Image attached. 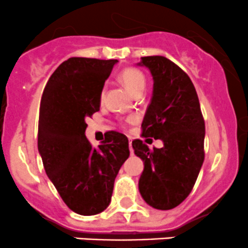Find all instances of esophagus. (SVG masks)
Returning <instances> with one entry per match:
<instances>
[{"mask_svg": "<svg viewBox=\"0 0 248 248\" xmlns=\"http://www.w3.org/2000/svg\"><path fill=\"white\" fill-rule=\"evenodd\" d=\"M129 151H131V155L133 154V149H132V140L129 141Z\"/></svg>", "mask_w": 248, "mask_h": 248, "instance_id": "esophagus-1", "label": "esophagus"}]
</instances>
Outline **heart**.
<instances>
[{
	"label": "heart",
	"instance_id": "1",
	"mask_svg": "<svg viewBox=\"0 0 248 248\" xmlns=\"http://www.w3.org/2000/svg\"><path fill=\"white\" fill-rule=\"evenodd\" d=\"M120 80L131 93L137 94L145 89V76L137 68H124L120 74ZM104 91H102L101 99H103Z\"/></svg>",
	"mask_w": 248,
	"mask_h": 248
}]
</instances>
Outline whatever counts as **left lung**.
<instances>
[{"instance_id": "left-lung-1", "label": "left lung", "mask_w": 248, "mask_h": 248, "mask_svg": "<svg viewBox=\"0 0 248 248\" xmlns=\"http://www.w3.org/2000/svg\"><path fill=\"white\" fill-rule=\"evenodd\" d=\"M154 79L151 103L142 120V137L161 139L163 147L150 150L132 141L144 162L139 179L142 199L158 210H170L188 197L204 162L205 122L194 85L177 64L164 56L141 57Z\"/></svg>"}]
</instances>
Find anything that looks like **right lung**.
<instances>
[{
	"instance_id": "right-lung-1",
	"label": "right lung",
	"mask_w": 248,
	"mask_h": 248,
	"mask_svg": "<svg viewBox=\"0 0 248 248\" xmlns=\"http://www.w3.org/2000/svg\"><path fill=\"white\" fill-rule=\"evenodd\" d=\"M117 60L71 57L51 74L41 99L38 151L44 169L72 211L92 216L109 206L115 177L129 157L128 139L110 131L92 147L87 117L101 107L104 82Z\"/></svg>"
}]
</instances>
